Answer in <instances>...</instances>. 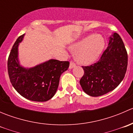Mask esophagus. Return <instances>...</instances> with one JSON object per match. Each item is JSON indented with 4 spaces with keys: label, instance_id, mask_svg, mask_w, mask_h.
<instances>
[{
    "label": "esophagus",
    "instance_id": "1",
    "mask_svg": "<svg viewBox=\"0 0 133 133\" xmlns=\"http://www.w3.org/2000/svg\"><path fill=\"white\" fill-rule=\"evenodd\" d=\"M76 66V64L73 61L70 62V64H69V69H72V68H75Z\"/></svg>",
    "mask_w": 133,
    "mask_h": 133
}]
</instances>
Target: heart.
<instances>
[{"instance_id":"b5f03b06","label":"heart","mask_w":133,"mask_h":133,"mask_svg":"<svg viewBox=\"0 0 133 133\" xmlns=\"http://www.w3.org/2000/svg\"><path fill=\"white\" fill-rule=\"evenodd\" d=\"M105 45L100 35H88L75 43L71 48L76 52L75 58L80 64L94 62L101 54Z\"/></svg>"}]
</instances>
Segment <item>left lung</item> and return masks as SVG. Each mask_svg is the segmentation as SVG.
Masks as SVG:
<instances>
[{"instance_id": "1", "label": "left lung", "mask_w": 133, "mask_h": 133, "mask_svg": "<svg viewBox=\"0 0 133 133\" xmlns=\"http://www.w3.org/2000/svg\"><path fill=\"white\" fill-rule=\"evenodd\" d=\"M128 57L122 39L115 33L100 60L82 66L84 74L80 80L84 91L91 96L104 95L115 89L124 79Z\"/></svg>"}]
</instances>
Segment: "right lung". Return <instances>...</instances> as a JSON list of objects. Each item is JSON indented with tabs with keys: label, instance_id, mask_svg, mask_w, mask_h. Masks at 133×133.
<instances>
[{
	"label": "right lung",
	"instance_id": "add662e5",
	"mask_svg": "<svg viewBox=\"0 0 133 133\" xmlns=\"http://www.w3.org/2000/svg\"><path fill=\"white\" fill-rule=\"evenodd\" d=\"M24 34L17 39L8 60V71L13 88L29 100L45 102L50 100L58 89L61 75L68 70L69 62L51 59L31 68L19 64L18 47Z\"/></svg>",
	"mask_w": 133,
	"mask_h": 133
}]
</instances>
